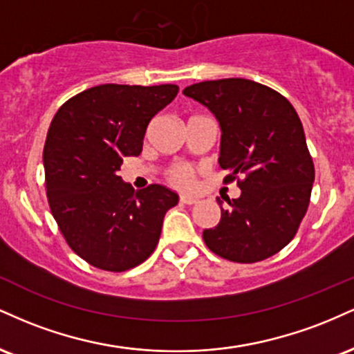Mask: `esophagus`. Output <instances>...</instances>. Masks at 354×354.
<instances>
[{"label": "esophagus", "instance_id": "esophagus-1", "mask_svg": "<svg viewBox=\"0 0 354 354\" xmlns=\"http://www.w3.org/2000/svg\"><path fill=\"white\" fill-rule=\"evenodd\" d=\"M180 201L183 203V205H196V203L200 200H198V198H194V196H189V194H181Z\"/></svg>", "mask_w": 354, "mask_h": 354}]
</instances>
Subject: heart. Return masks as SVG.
<instances>
[{
	"mask_svg": "<svg viewBox=\"0 0 354 354\" xmlns=\"http://www.w3.org/2000/svg\"><path fill=\"white\" fill-rule=\"evenodd\" d=\"M169 181L178 186H189L193 181V168L189 166H176L169 173Z\"/></svg>",
	"mask_w": 354,
	"mask_h": 354,
	"instance_id": "b5f03b06",
	"label": "heart"
}]
</instances>
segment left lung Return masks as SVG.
Instances as JSON below:
<instances>
[{
    "mask_svg": "<svg viewBox=\"0 0 354 354\" xmlns=\"http://www.w3.org/2000/svg\"><path fill=\"white\" fill-rule=\"evenodd\" d=\"M216 116L221 128L219 160L241 194L226 198L221 219L203 231L214 254L234 263H256L281 251L295 238L310 205L315 165L293 104L256 81L226 78L183 89ZM223 197V196H221ZM225 199V198H223Z\"/></svg>",
    "mask_w": 354,
    "mask_h": 354,
    "instance_id": "1",
    "label": "left lung"
}]
</instances>
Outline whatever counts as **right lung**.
<instances>
[{
    "mask_svg": "<svg viewBox=\"0 0 354 354\" xmlns=\"http://www.w3.org/2000/svg\"><path fill=\"white\" fill-rule=\"evenodd\" d=\"M178 95L176 84H100L58 109L43 149L53 218L80 258L104 271L131 270L160 241L178 194L149 185L135 191L118 176L138 156L149 121Z\"/></svg>",
    "mask_w": 354,
    "mask_h": 354,
    "instance_id": "1",
    "label": "right lung"
}]
</instances>
